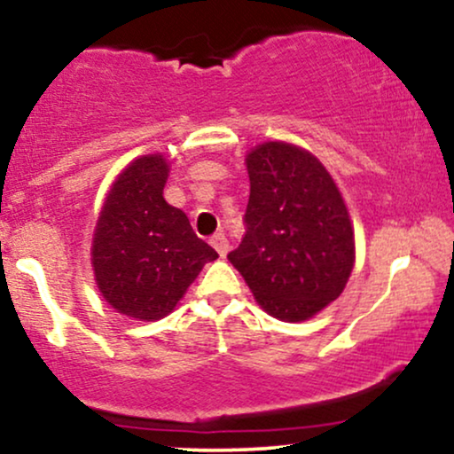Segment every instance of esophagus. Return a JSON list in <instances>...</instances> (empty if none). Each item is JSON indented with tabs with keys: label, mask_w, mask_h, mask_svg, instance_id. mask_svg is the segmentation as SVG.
<instances>
[{
	"label": "esophagus",
	"mask_w": 454,
	"mask_h": 454,
	"mask_svg": "<svg viewBox=\"0 0 454 454\" xmlns=\"http://www.w3.org/2000/svg\"><path fill=\"white\" fill-rule=\"evenodd\" d=\"M211 245L213 247H215V252L220 254V256L223 258L228 254V239H226V234L223 232H215L211 237Z\"/></svg>",
	"instance_id": "obj_1"
}]
</instances>
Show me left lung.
<instances>
[{
    "label": "left lung",
    "instance_id": "left-lung-1",
    "mask_svg": "<svg viewBox=\"0 0 454 454\" xmlns=\"http://www.w3.org/2000/svg\"><path fill=\"white\" fill-rule=\"evenodd\" d=\"M245 237L228 260L264 311L301 322L346 288L354 232L343 198L325 166L288 143L258 145L247 155Z\"/></svg>",
    "mask_w": 454,
    "mask_h": 454
}]
</instances>
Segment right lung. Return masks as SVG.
I'll return each instance as SVG.
<instances>
[{"mask_svg": "<svg viewBox=\"0 0 454 454\" xmlns=\"http://www.w3.org/2000/svg\"><path fill=\"white\" fill-rule=\"evenodd\" d=\"M168 164L145 155L114 181L104 202L91 262L98 288L119 314L160 320L217 252L196 237L181 209L164 200Z\"/></svg>", "mask_w": 454, "mask_h": 454, "instance_id": "1", "label": "right lung"}]
</instances>
